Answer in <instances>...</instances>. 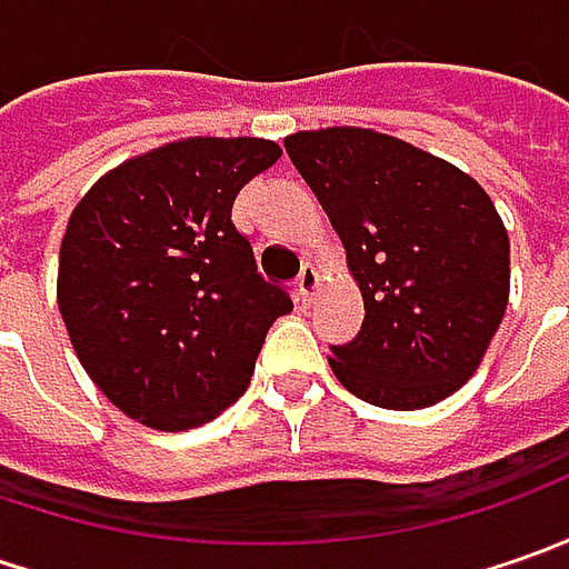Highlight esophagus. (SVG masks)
Masks as SVG:
<instances>
[{"mask_svg":"<svg viewBox=\"0 0 569 569\" xmlns=\"http://www.w3.org/2000/svg\"><path fill=\"white\" fill-rule=\"evenodd\" d=\"M295 288H297V300H300L303 307H310V303H313V295H317V288H319L317 269H313V266H303V272L297 274Z\"/></svg>","mask_w":569,"mask_h":569,"instance_id":"34e87169","label":"esophagus"}]
</instances>
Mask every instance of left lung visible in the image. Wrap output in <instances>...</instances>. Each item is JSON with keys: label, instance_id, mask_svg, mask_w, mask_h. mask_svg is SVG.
I'll list each match as a JSON object with an SVG mask.
<instances>
[{"label": "left lung", "instance_id": "1", "mask_svg": "<svg viewBox=\"0 0 569 569\" xmlns=\"http://www.w3.org/2000/svg\"><path fill=\"white\" fill-rule=\"evenodd\" d=\"M284 148L361 284V332L329 345L341 386L396 411L452 396L478 370L510 297V240L488 192L370 129L297 132Z\"/></svg>", "mask_w": 569, "mask_h": 569}]
</instances>
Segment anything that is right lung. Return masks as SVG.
Here are the masks:
<instances>
[{
    "instance_id": "obj_1",
    "label": "right lung",
    "mask_w": 569,
    "mask_h": 569,
    "mask_svg": "<svg viewBox=\"0 0 569 569\" xmlns=\"http://www.w3.org/2000/svg\"><path fill=\"white\" fill-rule=\"evenodd\" d=\"M266 139H187L110 170L69 218L59 313L98 389L158 430L211 421L250 386L272 322L295 310L230 221L272 167Z\"/></svg>"
}]
</instances>
